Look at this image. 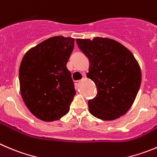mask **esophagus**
<instances>
[{
	"label": "esophagus",
	"mask_w": 157,
	"mask_h": 157,
	"mask_svg": "<svg viewBox=\"0 0 157 157\" xmlns=\"http://www.w3.org/2000/svg\"><path fill=\"white\" fill-rule=\"evenodd\" d=\"M80 80H77V81H75V85L77 86H78L79 84H80Z\"/></svg>",
	"instance_id": "obj_1"
}]
</instances>
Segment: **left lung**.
Instances as JSON below:
<instances>
[{
    "instance_id": "obj_1",
    "label": "left lung",
    "mask_w": 157,
    "mask_h": 157,
    "mask_svg": "<svg viewBox=\"0 0 157 157\" xmlns=\"http://www.w3.org/2000/svg\"><path fill=\"white\" fill-rule=\"evenodd\" d=\"M89 59L86 74L97 88V96L88 100L90 113L103 121L124 115L133 105L141 83V71L134 56L113 39H76Z\"/></svg>"
}]
</instances>
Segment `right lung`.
Here are the masks:
<instances>
[{
    "label": "right lung",
    "mask_w": 157,
    "mask_h": 157,
    "mask_svg": "<svg viewBox=\"0 0 157 157\" xmlns=\"http://www.w3.org/2000/svg\"><path fill=\"white\" fill-rule=\"evenodd\" d=\"M74 45V38L53 36L29 50L21 60V97L39 120L57 121L69 112L76 90L67 63Z\"/></svg>",
    "instance_id": "obj_1"
}]
</instances>
